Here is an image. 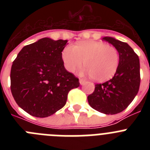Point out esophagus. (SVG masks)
Wrapping results in <instances>:
<instances>
[{
	"label": "esophagus",
	"mask_w": 150,
	"mask_h": 150,
	"mask_svg": "<svg viewBox=\"0 0 150 150\" xmlns=\"http://www.w3.org/2000/svg\"><path fill=\"white\" fill-rule=\"evenodd\" d=\"M85 83H86V80L84 79H79V83H80V85H83Z\"/></svg>",
	"instance_id": "obj_1"
}]
</instances>
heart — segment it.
Masks as SVG:
<instances>
[{
  "label": "heart",
  "mask_w": 150,
  "mask_h": 150,
  "mask_svg": "<svg viewBox=\"0 0 150 150\" xmlns=\"http://www.w3.org/2000/svg\"><path fill=\"white\" fill-rule=\"evenodd\" d=\"M66 70L73 73L86 64L84 74L97 82H105L116 74L120 64L119 52L101 41H82L76 46L67 45L62 52Z\"/></svg>",
  "instance_id": "1"
}]
</instances>
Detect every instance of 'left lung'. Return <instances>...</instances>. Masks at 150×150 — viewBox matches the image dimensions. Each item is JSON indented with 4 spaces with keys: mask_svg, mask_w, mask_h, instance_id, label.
Returning <instances> with one entry per match:
<instances>
[{
    "mask_svg": "<svg viewBox=\"0 0 150 150\" xmlns=\"http://www.w3.org/2000/svg\"><path fill=\"white\" fill-rule=\"evenodd\" d=\"M103 40L111 43L119 52L120 64L111 79L96 84L93 93L88 96L89 105L104 114L122 112L132 103L140 87V60L133 49L126 43L111 37Z\"/></svg>",
    "mask_w": 150,
    "mask_h": 150,
    "instance_id": "8db88e82",
    "label": "left lung"
}]
</instances>
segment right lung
<instances>
[{"label":"right lung","instance_id":"1","mask_svg":"<svg viewBox=\"0 0 150 150\" xmlns=\"http://www.w3.org/2000/svg\"><path fill=\"white\" fill-rule=\"evenodd\" d=\"M67 43V40L42 38L24 46L13 62L12 95L31 116L54 114L65 105L69 91L79 87V79L66 70L62 61Z\"/></svg>","mask_w":150,"mask_h":150}]
</instances>
